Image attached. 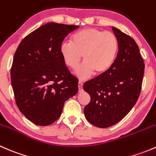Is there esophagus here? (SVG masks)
<instances>
[{
  "label": "esophagus",
  "mask_w": 156,
  "mask_h": 156,
  "mask_svg": "<svg viewBox=\"0 0 156 156\" xmlns=\"http://www.w3.org/2000/svg\"><path fill=\"white\" fill-rule=\"evenodd\" d=\"M82 86H83V82L81 81H78V90L79 91L82 90Z\"/></svg>",
  "instance_id": "obj_1"
}]
</instances>
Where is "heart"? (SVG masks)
Masks as SVG:
<instances>
[{"label":"heart","mask_w":156,"mask_h":156,"mask_svg":"<svg viewBox=\"0 0 156 156\" xmlns=\"http://www.w3.org/2000/svg\"><path fill=\"white\" fill-rule=\"evenodd\" d=\"M119 49V40L114 33L87 28L75 32L72 42H62L60 53L66 66L72 69L78 67L83 54L84 62L77 75L86 78L94 72L100 75L107 72L114 64Z\"/></svg>","instance_id":"obj_1"}]
</instances>
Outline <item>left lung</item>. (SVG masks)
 I'll list each match as a JSON object with an SVG mask.
<instances>
[{"label":"left lung","instance_id":"left-lung-1","mask_svg":"<svg viewBox=\"0 0 156 156\" xmlns=\"http://www.w3.org/2000/svg\"><path fill=\"white\" fill-rule=\"evenodd\" d=\"M112 30L119 44L114 64L83 86L90 97L84 108V115L90 123L101 128L120 122L136 104L145 68L135 41L116 28L112 27Z\"/></svg>","mask_w":156,"mask_h":156}]
</instances>
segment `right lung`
<instances>
[{"label":"right lung","mask_w":156,"mask_h":156,"mask_svg":"<svg viewBox=\"0 0 156 156\" xmlns=\"http://www.w3.org/2000/svg\"><path fill=\"white\" fill-rule=\"evenodd\" d=\"M78 26L48 23L22 40L13 56L11 84L20 111L31 122L47 126L61 115L64 103L78 93L60 45Z\"/></svg>","instance_id":"obj_1"}]
</instances>
